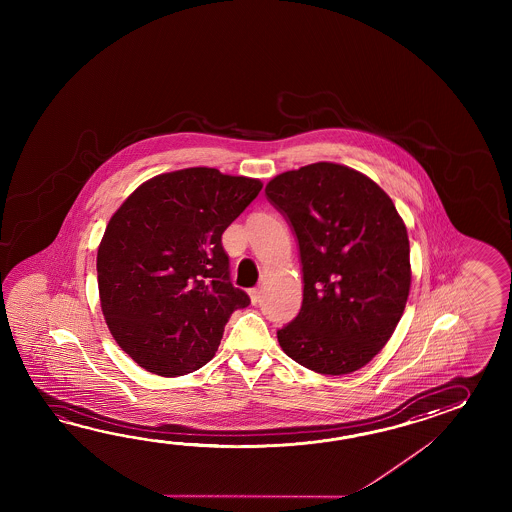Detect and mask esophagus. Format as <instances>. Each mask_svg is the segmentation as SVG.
<instances>
[{
  "mask_svg": "<svg viewBox=\"0 0 512 512\" xmlns=\"http://www.w3.org/2000/svg\"><path fill=\"white\" fill-rule=\"evenodd\" d=\"M249 294H251L252 304L256 305V304H258V302H260L261 293H260V289H258V287H254V289H251V291H249Z\"/></svg>",
  "mask_w": 512,
  "mask_h": 512,
  "instance_id": "34e87169",
  "label": "esophagus"
}]
</instances>
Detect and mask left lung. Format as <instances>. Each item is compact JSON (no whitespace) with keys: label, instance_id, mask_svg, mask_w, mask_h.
Instances as JSON below:
<instances>
[{"label":"left lung","instance_id":"8db88e82","mask_svg":"<svg viewBox=\"0 0 512 512\" xmlns=\"http://www.w3.org/2000/svg\"><path fill=\"white\" fill-rule=\"evenodd\" d=\"M298 241L300 313L278 329L287 357L346 375L366 366L399 324L410 293V243L381 186L353 168L315 163L265 186Z\"/></svg>","mask_w":512,"mask_h":512}]
</instances>
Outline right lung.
Listing matches in <instances>:
<instances>
[{
  "mask_svg": "<svg viewBox=\"0 0 512 512\" xmlns=\"http://www.w3.org/2000/svg\"><path fill=\"white\" fill-rule=\"evenodd\" d=\"M261 183L186 168L139 186L109 219L97 254L109 331L131 359L161 377L199 370L225 324L251 304L230 282L221 234Z\"/></svg>",
  "mask_w": 512,
  "mask_h": 512,
  "instance_id": "add662e5",
  "label": "right lung"
}]
</instances>
